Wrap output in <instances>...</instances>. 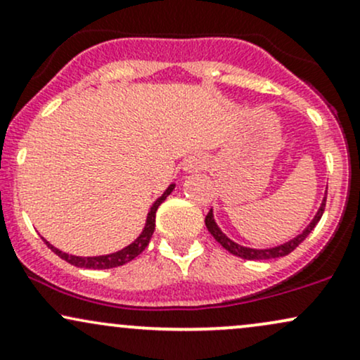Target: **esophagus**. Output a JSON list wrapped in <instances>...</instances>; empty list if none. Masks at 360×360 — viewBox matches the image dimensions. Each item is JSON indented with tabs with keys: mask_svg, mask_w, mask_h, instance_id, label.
Segmentation results:
<instances>
[{
	"mask_svg": "<svg viewBox=\"0 0 360 360\" xmlns=\"http://www.w3.org/2000/svg\"><path fill=\"white\" fill-rule=\"evenodd\" d=\"M203 167H206V160L203 157H189L184 164V171L188 172L198 171V169H203Z\"/></svg>",
	"mask_w": 360,
	"mask_h": 360,
	"instance_id": "esophagus-1",
	"label": "esophagus"
}]
</instances>
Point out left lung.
I'll return each instance as SVG.
<instances>
[{"label":"left lung","mask_w":360,"mask_h":360,"mask_svg":"<svg viewBox=\"0 0 360 360\" xmlns=\"http://www.w3.org/2000/svg\"><path fill=\"white\" fill-rule=\"evenodd\" d=\"M325 203H326V198H323V203H321L320 210H318V213L315 214V218H313L311 223H309L307 229L303 230V233H300L298 237L292 238V240L283 243V245L272 247V249H249V247H242V245H238V243H235L233 240H230V238L226 237V235L223 233L220 229H218L217 223H214L212 210H210L208 214H206L205 223H206V229H208V232L214 237V240L220 243L223 249H226V250L230 252V254L237 255V257H242V259H247V260L278 259V257H284V255L291 254V252L295 250L296 247H298L300 243L303 242L309 233H311V230L315 229L316 223L320 221L321 214H323V212H325Z\"/></svg>","instance_id":"obj_1"}]
</instances>
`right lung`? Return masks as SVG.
<instances>
[{"label": "right lung", "mask_w": 360, "mask_h": 360, "mask_svg": "<svg viewBox=\"0 0 360 360\" xmlns=\"http://www.w3.org/2000/svg\"><path fill=\"white\" fill-rule=\"evenodd\" d=\"M174 186L176 184L169 186L166 191H164L162 196L157 198V201L152 205L150 212H148V214H147V223H146V226H143L142 233L139 235L137 240L131 242L130 245L125 247V249L113 252V254H108V255H96V257H77V255H69V254H65V252L56 249V247L51 245L47 240H44V242L47 243V247L53 252V254H57L60 259H64L65 262L72 264V266H76V267H84V269H111V267L123 266V264L130 262V260H134L137 255H140L143 250H146L148 242H150L152 233H154V230H155L157 208H159L160 203H162L169 194L172 193Z\"/></svg>", "instance_id": "1"}]
</instances>
